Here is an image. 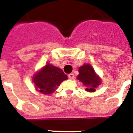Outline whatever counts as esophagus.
Instances as JSON below:
<instances>
[{
    "label": "esophagus",
    "instance_id": "34e87169",
    "mask_svg": "<svg viewBox=\"0 0 133 133\" xmlns=\"http://www.w3.org/2000/svg\"><path fill=\"white\" fill-rule=\"evenodd\" d=\"M68 77H69V79H73L74 78H75V75H74L73 73H70V74H69L68 75Z\"/></svg>",
    "mask_w": 133,
    "mask_h": 133
}]
</instances>
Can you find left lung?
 Masks as SVG:
<instances>
[{
  "label": "left lung",
  "instance_id": "obj_1",
  "mask_svg": "<svg viewBox=\"0 0 133 133\" xmlns=\"http://www.w3.org/2000/svg\"><path fill=\"white\" fill-rule=\"evenodd\" d=\"M79 75L77 77V79L83 83V85H86V91L89 92H95V88H97L100 84V79L97 77L95 72L94 69L89 64L83 65V66L79 68Z\"/></svg>",
  "mask_w": 133,
  "mask_h": 133
}]
</instances>
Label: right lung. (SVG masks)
Returning a JSON list of instances; mask_svg holds the SVG:
<instances>
[{"label": "right lung", "instance_id": "1", "mask_svg": "<svg viewBox=\"0 0 133 133\" xmlns=\"http://www.w3.org/2000/svg\"><path fill=\"white\" fill-rule=\"evenodd\" d=\"M66 79L68 76L61 69L47 63L39 72L35 75L33 81L37 90L48 95L53 92L61 83Z\"/></svg>", "mask_w": 133, "mask_h": 133}]
</instances>
